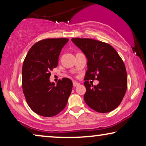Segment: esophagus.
Returning <instances> with one entry per match:
<instances>
[{
	"label": "esophagus",
	"instance_id": "obj_1",
	"mask_svg": "<svg viewBox=\"0 0 146 146\" xmlns=\"http://www.w3.org/2000/svg\"><path fill=\"white\" fill-rule=\"evenodd\" d=\"M79 85H80V83L78 82H76V81H74L73 82V86L74 87L78 86H79Z\"/></svg>",
	"mask_w": 146,
	"mask_h": 146
}]
</instances>
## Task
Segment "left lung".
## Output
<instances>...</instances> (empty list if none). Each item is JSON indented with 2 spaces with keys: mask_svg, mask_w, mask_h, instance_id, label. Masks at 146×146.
<instances>
[{
  "mask_svg": "<svg viewBox=\"0 0 146 146\" xmlns=\"http://www.w3.org/2000/svg\"><path fill=\"white\" fill-rule=\"evenodd\" d=\"M72 41L88 60L84 83L86 88L85 102L100 113L113 110L120 104L127 90V73L123 60L109 44L80 38H72ZM89 79H97L99 84L93 86Z\"/></svg>",
  "mask_w": 146,
  "mask_h": 146,
  "instance_id": "1",
  "label": "left lung"
}]
</instances>
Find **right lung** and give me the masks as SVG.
<instances>
[{"label": "right lung", "mask_w": 146, "mask_h": 146, "mask_svg": "<svg viewBox=\"0 0 146 146\" xmlns=\"http://www.w3.org/2000/svg\"><path fill=\"white\" fill-rule=\"evenodd\" d=\"M68 38H48L35 43L23 62L22 86L28 105L42 116L52 117L64 109L72 89L67 78L59 80L56 86L50 76L57 67L61 50Z\"/></svg>", "instance_id": "add662e5"}]
</instances>
